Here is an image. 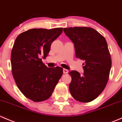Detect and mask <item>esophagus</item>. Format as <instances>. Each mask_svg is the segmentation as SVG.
<instances>
[{
    "mask_svg": "<svg viewBox=\"0 0 122 122\" xmlns=\"http://www.w3.org/2000/svg\"><path fill=\"white\" fill-rule=\"evenodd\" d=\"M63 72L64 74H67L68 72V70L67 69H63Z\"/></svg>",
    "mask_w": 122,
    "mask_h": 122,
    "instance_id": "34e87169",
    "label": "esophagus"
}]
</instances>
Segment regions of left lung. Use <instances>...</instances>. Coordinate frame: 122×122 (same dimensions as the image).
<instances>
[{
    "label": "left lung",
    "mask_w": 122,
    "mask_h": 122,
    "mask_svg": "<svg viewBox=\"0 0 122 122\" xmlns=\"http://www.w3.org/2000/svg\"><path fill=\"white\" fill-rule=\"evenodd\" d=\"M65 34L74 44L76 56L84 61L83 75L70 71L69 90L76 100L87 103L96 99L105 88L112 67L105 38L92 28H64Z\"/></svg>",
    "instance_id": "1"
}]
</instances>
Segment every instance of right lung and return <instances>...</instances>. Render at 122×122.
Here are the masks:
<instances>
[{"label": "right lung", "instance_id": "obj_1", "mask_svg": "<svg viewBox=\"0 0 122 122\" xmlns=\"http://www.w3.org/2000/svg\"><path fill=\"white\" fill-rule=\"evenodd\" d=\"M62 32V28L31 29L19 34L15 41L12 74L20 92L34 102L49 99L63 73L62 68H48L40 58L48 56L52 42Z\"/></svg>", "mask_w": 122, "mask_h": 122}]
</instances>
